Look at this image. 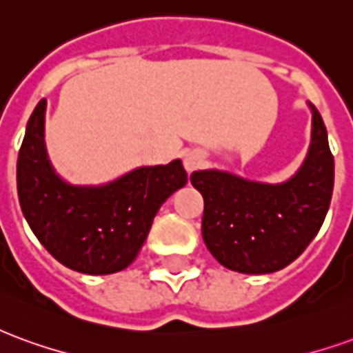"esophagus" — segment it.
Here are the masks:
<instances>
[{
    "label": "esophagus",
    "instance_id": "esophagus-1",
    "mask_svg": "<svg viewBox=\"0 0 353 353\" xmlns=\"http://www.w3.org/2000/svg\"><path fill=\"white\" fill-rule=\"evenodd\" d=\"M204 162V153L200 149H191L183 154V164L187 172H194Z\"/></svg>",
    "mask_w": 353,
    "mask_h": 353
}]
</instances>
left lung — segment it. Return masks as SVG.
<instances>
[{"label": "left lung", "instance_id": "1", "mask_svg": "<svg viewBox=\"0 0 353 353\" xmlns=\"http://www.w3.org/2000/svg\"><path fill=\"white\" fill-rule=\"evenodd\" d=\"M310 109V151L285 183H255L217 170L192 172V187L204 199L202 238L215 259L234 272L281 270L323 225L333 196L334 159L321 115Z\"/></svg>", "mask_w": 353, "mask_h": 353}]
</instances>
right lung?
I'll use <instances>...</instances> for the list:
<instances>
[{
    "label": "right lung",
    "mask_w": 353,
    "mask_h": 353,
    "mask_svg": "<svg viewBox=\"0 0 353 353\" xmlns=\"http://www.w3.org/2000/svg\"><path fill=\"white\" fill-rule=\"evenodd\" d=\"M45 100L30 117L17 162L22 214L45 250L83 274H113L138 257L159 208L187 183L181 161L145 166L101 187H73L43 143Z\"/></svg>",
    "instance_id": "right-lung-1"
}]
</instances>
